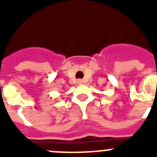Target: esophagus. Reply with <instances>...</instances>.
<instances>
[{
	"label": "esophagus",
	"mask_w": 157,
	"mask_h": 157,
	"mask_svg": "<svg viewBox=\"0 0 157 157\" xmlns=\"http://www.w3.org/2000/svg\"><path fill=\"white\" fill-rule=\"evenodd\" d=\"M77 82H78V84H81V83H82V80L78 79V81H77Z\"/></svg>",
	"instance_id": "34e87169"
}]
</instances>
